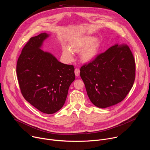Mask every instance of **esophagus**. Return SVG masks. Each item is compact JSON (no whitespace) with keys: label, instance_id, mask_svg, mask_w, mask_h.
Instances as JSON below:
<instances>
[{"label":"esophagus","instance_id":"34e87169","mask_svg":"<svg viewBox=\"0 0 150 150\" xmlns=\"http://www.w3.org/2000/svg\"><path fill=\"white\" fill-rule=\"evenodd\" d=\"M79 72H80V71L78 68H76L75 69V74L76 75V76H78L79 75Z\"/></svg>","mask_w":150,"mask_h":150}]
</instances>
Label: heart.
I'll return each mask as SVG.
<instances>
[{"label":"heart","instance_id":"1","mask_svg":"<svg viewBox=\"0 0 150 150\" xmlns=\"http://www.w3.org/2000/svg\"><path fill=\"white\" fill-rule=\"evenodd\" d=\"M99 43L97 39H94L93 37H84L75 41L70 46V49L65 47L63 49V54L68 60L73 59V52H76L83 50L81 52L80 59L83 62H88L92 60L96 56Z\"/></svg>","mask_w":150,"mask_h":150}]
</instances>
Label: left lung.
<instances>
[{
	"instance_id": "left-lung-1",
	"label": "left lung",
	"mask_w": 150,
	"mask_h": 150,
	"mask_svg": "<svg viewBox=\"0 0 150 150\" xmlns=\"http://www.w3.org/2000/svg\"><path fill=\"white\" fill-rule=\"evenodd\" d=\"M92 103L104 109L122 101L135 78V62L129 46L116 44L80 69Z\"/></svg>"
}]
</instances>
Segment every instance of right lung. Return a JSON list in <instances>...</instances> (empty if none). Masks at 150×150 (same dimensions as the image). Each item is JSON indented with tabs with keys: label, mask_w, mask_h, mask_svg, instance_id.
I'll list each match as a JSON object with an SVG mask.
<instances>
[{
	"label": "right lung",
	"mask_w": 150,
	"mask_h": 150,
	"mask_svg": "<svg viewBox=\"0 0 150 150\" xmlns=\"http://www.w3.org/2000/svg\"><path fill=\"white\" fill-rule=\"evenodd\" d=\"M49 36L43 33L29 40L18 59L16 74L24 98L40 112L53 114L65 104L75 75L73 65L40 49Z\"/></svg>",
	"instance_id": "obj_1"
}]
</instances>
